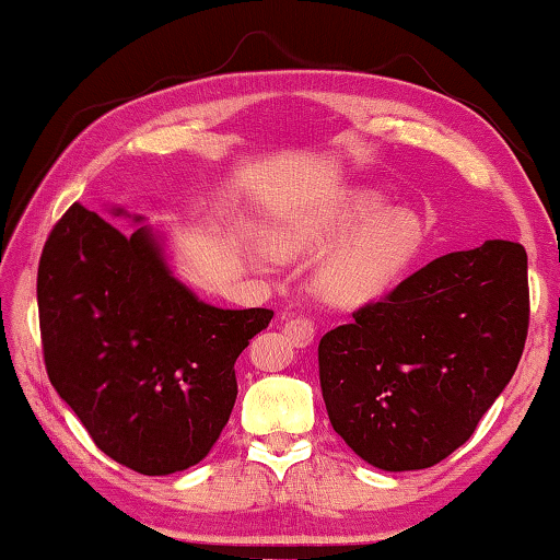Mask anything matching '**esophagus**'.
Returning a JSON list of instances; mask_svg holds the SVG:
<instances>
[{
  "label": "esophagus",
  "instance_id": "1",
  "mask_svg": "<svg viewBox=\"0 0 560 560\" xmlns=\"http://www.w3.org/2000/svg\"><path fill=\"white\" fill-rule=\"evenodd\" d=\"M283 334L289 336L291 343L308 346V343L314 341V336H316V326L308 322L306 316H296V318H289V322L283 324Z\"/></svg>",
  "mask_w": 560,
  "mask_h": 560
}]
</instances>
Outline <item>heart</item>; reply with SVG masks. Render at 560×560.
Instances as JSON below:
<instances>
[{
	"mask_svg": "<svg viewBox=\"0 0 560 560\" xmlns=\"http://www.w3.org/2000/svg\"><path fill=\"white\" fill-rule=\"evenodd\" d=\"M334 244L316 266V289L339 306H359L392 287L421 248V224L408 211L386 209L378 194L353 191L283 229L287 252Z\"/></svg>",
	"mask_w": 560,
	"mask_h": 560,
	"instance_id": "heart-1",
	"label": "heart"
}]
</instances>
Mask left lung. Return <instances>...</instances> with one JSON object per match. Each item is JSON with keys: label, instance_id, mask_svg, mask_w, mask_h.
<instances>
[{"label": "left lung", "instance_id": "obj_1", "mask_svg": "<svg viewBox=\"0 0 560 560\" xmlns=\"http://www.w3.org/2000/svg\"><path fill=\"white\" fill-rule=\"evenodd\" d=\"M528 316L521 244L493 238L425 264L318 343L334 431L384 471L441 464L511 381Z\"/></svg>", "mask_w": 560, "mask_h": 560}]
</instances>
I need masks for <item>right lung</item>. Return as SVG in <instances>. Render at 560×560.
<instances>
[{"instance_id":"1","label":"right lung","mask_w":560,"mask_h":560,"mask_svg":"<svg viewBox=\"0 0 560 560\" xmlns=\"http://www.w3.org/2000/svg\"><path fill=\"white\" fill-rule=\"evenodd\" d=\"M37 304L51 386L96 448L144 476L209 454L236 401L238 353L273 316L203 304L149 229L124 236L79 201L44 242Z\"/></svg>"}]
</instances>
